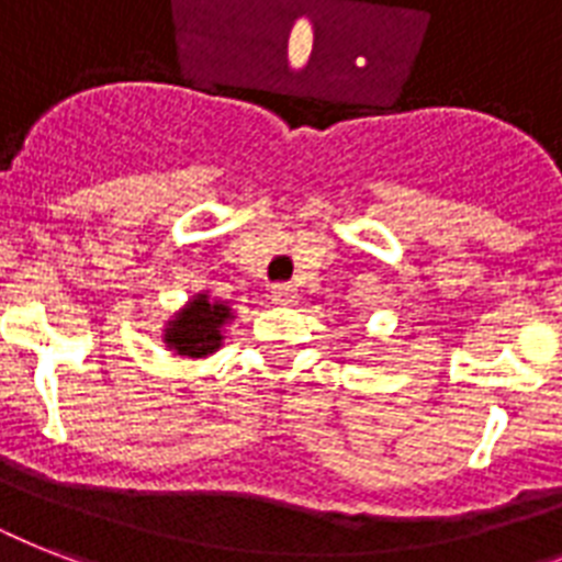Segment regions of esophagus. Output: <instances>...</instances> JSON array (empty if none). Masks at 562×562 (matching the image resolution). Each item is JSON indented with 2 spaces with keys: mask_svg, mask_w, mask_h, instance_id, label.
<instances>
[{
  "mask_svg": "<svg viewBox=\"0 0 562 562\" xmlns=\"http://www.w3.org/2000/svg\"><path fill=\"white\" fill-rule=\"evenodd\" d=\"M271 300L280 303V306H289V303L297 300V289L291 282H277V285H271Z\"/></svg>",
  "mask_w": 562,
  "mask_h": 562,
  "instance_id": "34e87169",
  "label": "esophagus"
}]
</instances>
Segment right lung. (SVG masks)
Listing matches in <instances>:
<instances>
[{
	"mask_svg": "<svg viewBox=\"0 0 562 562\" xmlns=\"http://www.w3.org/2000/svg\"><path fill=\"white\" fill-rule=\"evenodd\" d=\"M229 317V308L221 303H210V300L198 297L189 303L183 315L169 326L166 341L171 350H178L180 356H206V352L218 350L221 344V326Z\"/></svg>",
	"mask_w": 562,
	"mask_h": 562,
	"instance_id": "add662e5",
	"label": "right lung"
}]
</instances>
